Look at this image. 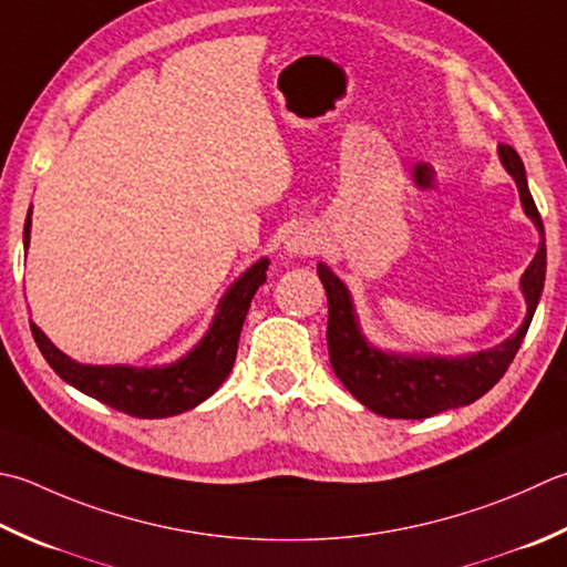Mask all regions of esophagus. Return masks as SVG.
Instances as JSON below:
<instances>
[{
	"label": "esophagus",
	"mask_w": 567,
	"mask_h": 567,
	"mask_svg": "<svg viewBox=\"0 0 567 567\" xmlns=\"http://www.w3.org/2000/svg\"><path fill=\"white\" fill-rule=\"evenodd\" d=\"M319 250V238L309 230H295L287 238V252L290 255H315Z\"/></svg>",
	"instance_id": "esophagus-1"
}]
</instances>
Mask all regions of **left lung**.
I'll list each match as a JSON object with an SVG mask.
<instances>
[{
  "label": "left lung",
  "instance_id": "left-lung-1",
  "mask_svg": "<svg viewBox=\"0 0 567 567\" xmlns=\"http://www.w3.org/2000/svg\"><path fill=\"white\" fill-rule=\"evenodd\" d=\"M498 157H502L506 172L514 176L520 204H524L528 218L534 220L540 233L536 258L520 277V290L526 295L528 315L512 339H506L489 351L457 359L388 357V353L369 347L361 337L351 297L343 282L327 265H317L319 280L324 285L329 302L327 343L331 369L339 375V381L347 385V391L373 413L383 417L423 420L442 413V410L470 405L502 381V375L520 349V341H524L530 319H534L543 282H546V233H543V220L534 204V196L528 192L524 162H520L512 144H498Z\"/></svg>",
  "mask_w": 567,
  "mask_h": 567
}]
</instances>
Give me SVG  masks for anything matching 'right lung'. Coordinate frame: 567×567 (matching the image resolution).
Instances as JSON below:
<instances>
[{
  "label": "right lung",
  "instance_id": "add662e5",
  "mask_svg": "<svg viewBox=\"0 0 567 567\" xmlns=\"http://www.w3.org/2000/svg\"><path fill=\"white\" fill-rule=\"evenodd\" d=\"M29 228L31 210L24 224V246H29ZM265 270H268V260L262 258L238 277L236 285L220 299L218 315L202 343L188 357L164 369L85 365L55 349L37 324H31V334L51 369L81 393L132 417L154 420L179 415L204 403L226 381L236 361L243 321H246L252 295L265 282Z\"/></svg>",
  "mask_w": 567,
  "mask_h": 567
}]
</instances>
